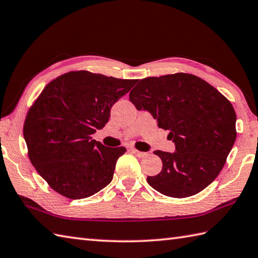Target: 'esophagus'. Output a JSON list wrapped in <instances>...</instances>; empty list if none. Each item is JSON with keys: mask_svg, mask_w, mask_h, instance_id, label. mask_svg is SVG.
I'll return each instance as SVG.
<instances>
[{"mask_svg": "<svg viewBox=\"0 0 258 258\" xmlns=\"http://www.w3.org/2000/svg\"><path fill=\"white\" fill-rule=\"evenodd\" d=\"M132 152L134 153V154H135L136 156H139V157H145V156L149 155V153H146V152H140V151L135 150V149H132Z\"/></svg>", "mask_w": 258, "mask_h": 258, "instance_id": "34e87169", "label": "esophagus"}]
</instances>
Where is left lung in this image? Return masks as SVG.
I'll return each instance as SVG.
<instances>
[{
  "mask_svg": "<svg viewBox=\"0 0 258 258\" xmlns=\"http://www.w3.org/2000/svg\"><path fill=\"white\" fill-rule=\"evenodd\" d=\"M130 101L168 130L167 139L175 144L174 153L154 152L163 167L147 177L153 188L183 199L218 176L236 140V113L215 87L186 73L146 78L130 92Z\"/></svg>",
  "mask_w": 258,
  "mask_h": 258,
  "instance_id": "obj_1",
  "label": "left lung"
}]
</instances>
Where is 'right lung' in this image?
Returning a JSON list of instances; mask_svg holds the SVG:
<instances>
[{"instance_id":"obj_1","label":"right lung","mask_w":258,"mask_h":258,"mask_svg":"<svg viewBox=\"0 0 258 258\" xmlns=\"http://www.w3.org/2000/svg\"><path fill=\"white\" fill-rule=\"evenodd\" d=\"M136 82L69 72L50 82L31 106L23 127L30 161L58 194L86 199L111 183L126 149L107 147L92 135Z\"/></svg>"}]
</instances>
